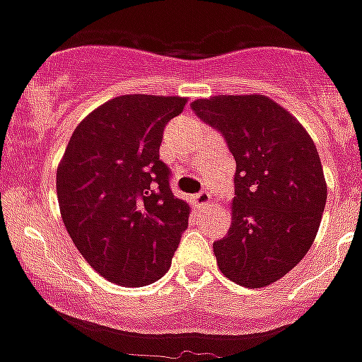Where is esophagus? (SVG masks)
I'll return each instance as SVG.
<instances>
[{
  "label": "esophagus",
  "instance_id": "obj_1",
  "mask_svg": "<svg viewBox=\"0 0 362 362\" xmlns=\"http://www.w3.org/2000/svg\"><path fill=\"white\" fill-rule=\"evenodd\" d=\"M210 193L209 192H201L197 193V195H193V203H195V206H199V209H204L206 204L210 203Z\"/></svg>",
  "mask_w": 362,
  "mask_h": 362
}]
</instances>
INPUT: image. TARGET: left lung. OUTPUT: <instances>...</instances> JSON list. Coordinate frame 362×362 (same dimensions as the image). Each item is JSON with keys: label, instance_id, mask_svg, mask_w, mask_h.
I'll return each mask as SVG.
<instances>
[{"label": "left lung", "instance_id": "left-lung-1", "mask_svg": "<svg viewBox=\"0 0 362 362\" xmlns=\"http://www.w3.org/2000/svg\"><path fill=\"white\" fill-rule=\"evenodd\" d=\"M192 109L223 133L237 161L231 227L214 242L218 267L238 286H270L303 261L320 229L327 182L317 148L267 95H214Z\"/></svg>", "mask_w": 362, "mask_h": 362}]
</instances>
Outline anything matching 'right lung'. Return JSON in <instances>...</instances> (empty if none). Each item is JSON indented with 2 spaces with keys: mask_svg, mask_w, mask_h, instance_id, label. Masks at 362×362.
<instances>
[{
  "mask_svg": "<svg viewBox=\"0 0 362 362\" xmlns=\"http://www.w3.org/2000/svg\"><path fill=\"white\" fill-rule=\"evenodd\" d=\"M178 95H120L76 125L56 173L59 214L88 264L112 284L142 287L169 270L189 204L173 195L159 159Z\"/></svg>",
  "mask_w": 362,
  "mask_h": 362,
  "instance_id": "right-lung-1",
  "label": "right lung"
}]
</instances>
